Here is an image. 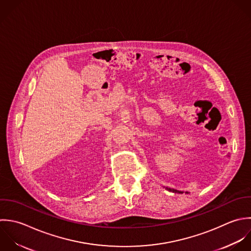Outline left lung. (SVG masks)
<instances>
[{"instance_id":"left-lung-1","label":"left lung","mask_w":251,"mask_h":251,"mask_svg":"<svg viewBox=\"0 0 251 251\" xmlns=\"http://www.w3.org/2000/svg\"><path fill=\"white\" fill-rule=\"evenodd\" d=\"M169 192H173V193H175V194H183V192H181V191H177V190H174V189H170V188H166ZM188 194V193H187Z\"/></svg>"}]
</instances>
